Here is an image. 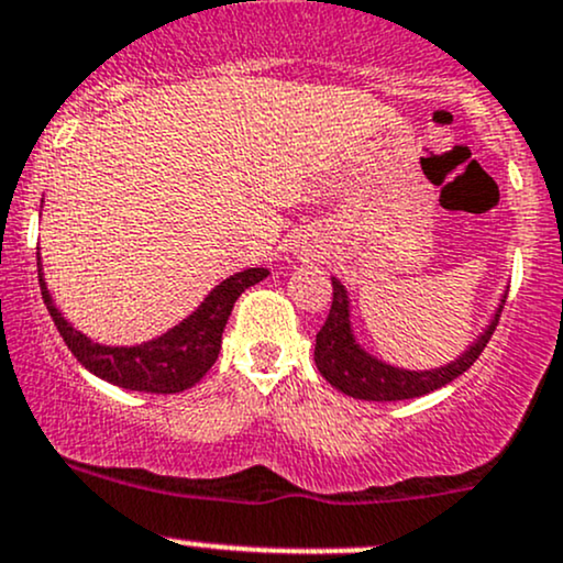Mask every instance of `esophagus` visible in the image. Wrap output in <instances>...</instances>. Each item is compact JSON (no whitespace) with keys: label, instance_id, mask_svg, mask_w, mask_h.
I'll return each mask as SVG.
<instances>
[{"label":"esophagus","instance_id":"esophagus-1","mask_svg":"<svg viewBox=\"0 0 563 563\" xmlns=\"http://www.w3.org/2000/svg\"><path fill=\"white\" fill-rule=\"evenodd\" d=\"M296 253H299L301 258H320V253H323V251H320V245L305 243V245H299V251H296Z\"/></svg>","mask_w":563,"mask_h":563}]
</instances>
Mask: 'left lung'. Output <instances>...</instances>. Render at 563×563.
<instances>
[{
  "label": "left lung",
  "mask_w": 563,
  "mask_h": 563,
  "mask_svg": "<svg viewBox=\"0 0 563 563\" xmlns=\"http://www.w3.org/2000/svg\"><path fill=\"white\" fill-rule=\"evenodd\" d=\"M333 286V301L331 312L325 318L323 329L318 331L314 339V366L325 376L329 385L342 390L344 395L357 400H409L419 398V395H428L438 387L449 385L456 376L465 374L467 368L478 361V355L489 344L494 329H497V320L503 314V305L508 299V291L499 299L497 310H494L489 325L475 336L473 344H467V350L460 357H454L452 363L438 368H424V372H411V368H398L393 363L382 361L361 347L352 331L350 320V294L336 277H331Z\"/></svg>",
  "instance_id": "obj_1"
}]
</instances>
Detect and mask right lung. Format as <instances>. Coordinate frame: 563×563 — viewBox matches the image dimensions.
<instances>
[{
  "label": "right lung",
  "instance_id": "add662e5",
  "mask_svg": "<svg viewBox=\"0 0 563 563\" xmlns=\"http://www.w3.org/2000/svg\"><path fill=\"white\" fill-rule=\"evenodd\" d=\"M36 269H40V288L47 312H51L55 329L60 331L74 357L90 374L101 376L103 382H111L122 390L157 395L187 390L208 374V368L219 357L221 333H224L238 296L269 275V269L264 267L234 272L227 280H221L202 299V305L178 325L150 339V342L131 344V347H111V344L92 342L82 331L74 329L69 320L64 318V312L55 307L53 296L47 291L45 275H42L40 251H36Z\"/></svg>",
  "mask_w": 563,
  "mask_h": 563
}]
</instances>
